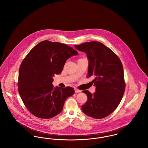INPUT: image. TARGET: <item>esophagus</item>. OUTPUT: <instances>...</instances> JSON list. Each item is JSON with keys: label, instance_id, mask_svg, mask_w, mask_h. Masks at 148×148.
Here are the masks:
<instances>
[{"label": "esophagus", "instance_id": "esophagus-1", "mask_svg": "<svg viewBox=\"0 0 148 148\" xmlns=\"http://www.w3.org/2000/svg\"><path fill=\"white\" fill-rule=\"evenodd\" d=\"M74 90H75V92H82L80 90L78 89L77 88H75Z\"/></svg>", "mask_w": 148, "mask_h": 148}]
</instances>
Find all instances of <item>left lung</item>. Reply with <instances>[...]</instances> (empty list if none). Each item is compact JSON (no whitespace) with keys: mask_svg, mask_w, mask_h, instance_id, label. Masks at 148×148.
Listing matches in <instances>:
<instances>
[{"mask_svg":"<svg viewBox=\"0 0 148 148\" xmlns=\"http://www.w3.org/2000/svg\"><path fill=\"white\" fill-rule=\"evenodd\" d=\"M75 47L86 54L89 60L87 77H94L92 82L96 86L93 94L88 90L83 91L88 99L82 106V111L92 118H106L116 109L125 92L123 64L118 56L101 42H86Z\"/></svg>","mask_w":148,"mask_h":148,"instance_id":"left-lung-1","label":"left lung"}]
</instances>
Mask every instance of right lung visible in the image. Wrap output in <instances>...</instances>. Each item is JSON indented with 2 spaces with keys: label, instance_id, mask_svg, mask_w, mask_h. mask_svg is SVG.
Wrapping results in <instances>:
<instances>
[{
  "label": "right lung",
  "instance_id": "right-lung-1",
  "mask_svg": "<svg viewBox=\"0 0 148 148\" xmlns=\"http://www.w3.org/2000/svg\"><path fill=\"white\" fill-rule=\"evenodd\" d=\"M77 54L65 44L44 40L25 57L19 68L18 92L33 115L50 119L62 111L65 100L74 93V89L71 86L54 88L53 77L60 74L66 60Z\"/></svg>",
  "mask_w": 148,
  "mask_h": 148
}]
</instances>
